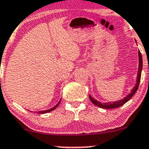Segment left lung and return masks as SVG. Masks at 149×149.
Instances as JSON below:
<instances>
[{"label":"left lung","mask_w":149,"mask_h":149,"mask_svg":"<svg viewBox=\"0 0 149 149\" xmlns=\"http://www.w3.org/2000/svg\"><path fill=\"white\" fill-rule=\"evenodd\" d=\"M139 71L137 73V78H136V83L134 88L132 90L131 93L128 95L127 97H125V98L120 100L117 101V102H105V103H102V102L97 101L96 100L93 98L91 95H89V98L91 100V102H93L95 105L97 106V107H101V108L104 109H113V108H117V107H120V106L125 104L126 102H128L132 98V96L135 94V93L136 92L137 89H138L139 86L140 80H141V71H142V67H143V61H142V56L140 52V51L139 50Z\"/></svg>","instance_id":"left-lung-1"}]
</instances>
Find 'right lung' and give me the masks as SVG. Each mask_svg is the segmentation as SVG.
Masks as SVG:
<instances>
[{
    "instance_id": "right-lung-1",
    "label": "right lung",
    "mask_w": 149,
    "mask_h": 149,
    "mask_svg": "<svg viewBox=\"0 0 149 149\" xmlns=\"http://www.w3.org/2000/svg\"><path fill=\"white\" fill-rule=\"evenodd\" d=\"M60 101H61V100H60ZM60 101L58 102V104H57L56 106H54V107H52V108H51V109H47V110L39 111V112H37V113H39V114H45V113H47V112H51V111H52V110H54V109H55L57 107H58V104H59V103H60Z\"/></svg>"
}]
</instances>
